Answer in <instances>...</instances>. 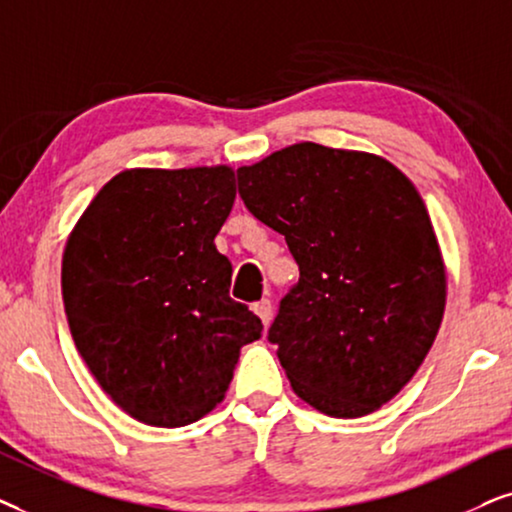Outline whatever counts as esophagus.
<instances>
[{"mask_svg":"<svg viewBox=\"0 0 512 512\" xmlns=\"http://www.w3.org/2000/svg\"><path fill=\"white\" fill-rule=\"evenodd\" d=\"M252 309H255L257 316L262 318L264 325L271 323V316H274V306H271V299H260V302L252 304Z\"/></svg>","mask_w":512,"mask_h":512,"instance_id":"esophagus-1","label":"esophagus"}]
</instances>
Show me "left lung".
Listing matches in <instances>:
<instances>
[{
	"label": "left lung",
	"instance_id": "left-lung-1",
	"mask_svg": "<svg viewBox=\"0 0 512 512\" xmlns=\"http://www.w3.org/2000/svg\"><path fill=\"white\" fill-rule=\"evenodd\" d=\"M236 180L299 267L269 327L292 388L330 417L374 412L424 363L445 311V264L419 192L386 159L316 142Z\"/></svg>",
	"mask_w": 512,
	"mask_h": 512
}]
</instances>
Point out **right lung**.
Here are the masks:
<instances>
[{"label": "right lung", "mask_w": 512, "mask_h": 512, "mask_svg": "<svg viewBox=\"0 0 512 512\" xmlns=\"http://www.w3.org/2000/svg\"><path fill=\"white\" fill-rule=\"evenodd\" d=\"M234 170H124L67 238L63 302L77 351L109 398L149 426L177 428L222 403L262 320L229 297L215 236Z\"/></svg>", "instance_id": "add662e5"}]
</instances>
